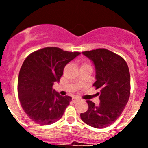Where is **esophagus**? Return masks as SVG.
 <instances>
[{
  "label": "esophagus",
  "mask_w": 148,
  "mask_h": 148,
  "mask_svg": "<svg viewBox=\"0 0 148 148\" xmlns=\"http://www.w3.org/2000/svg\"><path fill=\"white\" fill-rule=\"evenodd\" d=\"M72 100H73V102L75 103V102H77V101H79V99H78V98H73V99H72Z\"/></svg>",
  "instance_id": "34e87169"
}]
</instances>
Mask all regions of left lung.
I'll return each instance as SVG.
<instances>
[{"instance_id":"1","label":"left lung","mask_w":148,"mask_h":148,"mask_svg":"<svg viewBox=\"0 0 148 148\" xmlns=\"http://www.w3.org/2000/svg\"><path fill=\"white\" fill-rule=\"evenodd\" d=\"M82 54L93 63L96 89L100 103L95 106L87 101L88 110L81 113L82 121L95 128H104L112 125L120 116L129 100L130 75L126 61L121 56L106 49L85 51Z\"/></svg>"}]
</instances>
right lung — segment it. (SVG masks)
<instances>
[{
	"label": "right lung",
	"instance_id": "add662e5",
	"mask_svg": "<svg viewBox=\"0 0 148 148\" xmlns=\"http://www.w3.org/2000/svg\"><path fill=\"white\" fill-rule=\"evenodd\" d=\"M81 53L58 47H45L24 60L18 75V92L22 108L30 119L48 125L60 119L72 101L53 89L59 82L64 68Z\"/></svg>",
	"mask_w": 148,
	"mask_h": 148
}]
</instances>
